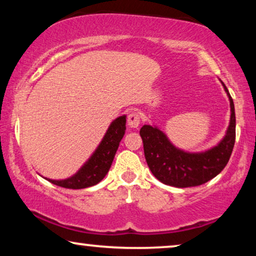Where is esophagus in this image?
Here are the masks:
<instances>
[{
	"mask_svg": "<svg viewBox=\"0 0 256 256\" xmlns=\"http://www.w3.org/2000/svg\"><path fill=\"white\" fill-rule=\"evenodd\" d=\"M127 122L130 128H138L140 124H141V116H140V114L136 113V112H132V113H129L128 115Z\"/></svg>",
	"mask_w": 256,
	"mask_h": 256,
	"instance_id": "esophagus-1",
	"label": "esophagus"
}]
</instances>
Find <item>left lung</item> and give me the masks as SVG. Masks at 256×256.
<instances>
[{"label":"left lung","mask_w":256,"mask_h":256,"mask_svg":"<svg viewBox=\"0 0 256 256\" xmlns=\"http://www.w3.org/2000/svg\"><path fill=\"white\" fill-rule=\"evenodd\" d=\"M230 107V124L225 136L218 144L205 152H190L177 148L157 126L144 124L140 130L146 164L163 184L174 188L197 186L211 180L222 172L236 142V112L228 90L222 80Z\"/></svg>","instance_id":"8db88e82"}]
</instances>
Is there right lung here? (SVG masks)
Returning a JSON list of instances; mask_svg holds the SVG:
<instances>
[{
	"mask_svg": "<svg viewBox=\"0 0 256 256\" xmlns=\"http://www.w3.org/2000/svg\"><path fill=\"white\" fill-rule=\"evenodd\" d=\"M126 115H122L112 121L98 148L73 176L65 180H50L44 177L45 180L58 186L74 190L93 186L102 180L110 171L118 144L126 132Z\"/></svg>",
	"mask_w": 256,
	"mask_h": 256,
	"instance_id": "right-lung-1",
	"label": "right lung"
}]
</instances>
